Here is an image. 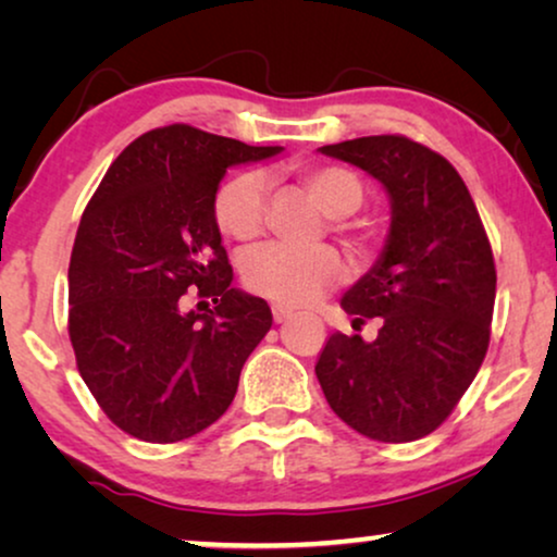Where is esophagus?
Here are the masks:
<instances>
[{
    "mask_svg": "<svg viewBox=\"0 0 557 557\" xmlns=\"http://www.w3.org/2000/svg\"><path fill=\"white\" fill-rule=\"evenodd\" d=\"M271 311H273V322H276V324H281V322H286V319L294 314V309H288V307H284V304H273V307H271Z\"/></svg>",
    "mask_w": 557,
    "mask_h": 557,
    "instance_id": "obj_1",
    "label": "esophagus"
}]
</instances>
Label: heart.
Masks as SVG:
<instances>
[{
  "label": "heart",
  "instance_id": "heart-1",
  "mask_svg": "<svg viewBox=\"0 0 557 557\" xmlns=\"http://www.w3.org/2000/svg\"><path fill=\"white\" fill-rule=\"evenodd\" d=\"M299 185L307 189L324 215L332 218V227L345 235L355 250L368 248V233L357 223H349L364 202V185L352 170L337 164L301 166L294 172ZM269 187L258 170H240L227 177L212 197V218L218 231L227 238L248 243L263 233ZM243 284L248 292L265 299L299 307L314 301L319 294L337 284L345 273V263L332 246L296 248L284 243L253 248L243 256Z\"/></svg>",
  "mask_w": 557,
  "mask_h": 557
}]
</instances>
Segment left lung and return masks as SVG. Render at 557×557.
I'll return each mask as SVG.
<instances>
[{
    "label": "left lung",
    "instance_id": "left-lung-1",
    "mask_svg": "<svg viewBox=\"0 0 557 557\" xmlns=\"http://www.w3.org/2000/svg\"><path fill=\"white\" fill-rule=\"evenodd\" d=\"M322 154L383 182L393 223L380 261L342 299L355 326L380 319L377 337L330 334L314 368L319 385L362 436L423 438L459 406L490 347L492 243L461 174L425 144L380 134L330 144Z\"/></svg>",
    "mask_w": 557,
    "mask_h": 557
}]
</instances>
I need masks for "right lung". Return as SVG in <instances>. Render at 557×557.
Returning <instances> with one entry per match:
<instances>
[{
  "label": "right lung",
  "mask_w": 557,
  "mask_h": 557,
  "mask_svg": "<svg viewBox=\"0 0 557 557\" xmlns=\"http://www.w3.org/2000/svg\"><path fill=\"white\" fill-rule=\"evenodd\" d=\"M278 151L189 124L151 128L113 159L83 210L67 334L88 391L128 436L177 444L233 403L273 317L231 286L212 197L227 166ZM187 290L197 312L184 309Z\"/></svg>",
  "instance_id": "add662e5"
}]
</instances>
